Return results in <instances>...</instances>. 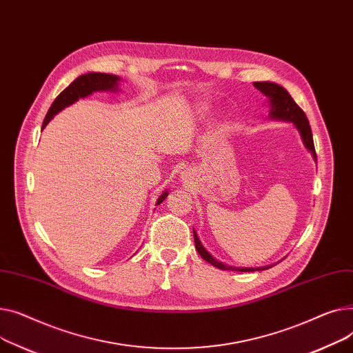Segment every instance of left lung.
I'll return each instance as SVG.
<instances>
[{"label":"left lung","mask_w":353,"mask_h":353,"mask_svg":"<svg viewBox=\"0 0 353 353\" xmlns=\"http://www.w3.org/2000/svg\"><path fill=\"white\" fill-rule=\"evenodd\" d=\"M254 85L256 90H259L266 98L269 103V118L271 119H278V121H286V122H292L295 128L298 130L301 139L305 145V148L310 152L312 158L316 161V152L314 147V138H312V131H310L309 121L305 115V112L298 107V103L294 101V98L289 95V92L275 84V82L271 81H259L254 82ZM194 241H195V248L198 254L205 259L206 262H210L211 265L216 266L218 269H222V271H239V272H254V271H265V269L272 268L274 265H268V266H259V268H238V266H231L226 265L216 258H214L208 251L205 250V246L202 245L201 239L198 238V234L194 230Z\"/></svg>","instance_id":"1"}]
</instances>
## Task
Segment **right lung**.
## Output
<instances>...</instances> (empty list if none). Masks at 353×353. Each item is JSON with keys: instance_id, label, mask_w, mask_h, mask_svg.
Returning a JSON list of instances; mask_svg holds the SVG:
<instances>
[{"instance_id": "add662e5", "label": "right lung", "mask_w": 353, "mask_h": 353, "mask_svg": "<svg viewBox=\"0 0 353 353\" xmlns=\"http://www.w3.org/2000/svg\"><path fill=\"white\" fill-rule=\"evenodd\" d=\"M119 81H121V78L118 75H112V74L88 72L84 75H79L55 98V101L52 102V105L50 107L48 114L43 122V130L47 127V123L54 118V115H57L64 108L72 105V103L77 102L79 98H85L97 91H110V92L119 91L118 90ZM167 196H168V191H163L161 194V196L158 198L157 205H159L162 201H165V198Z\"/></svg>"}]
</instances>
